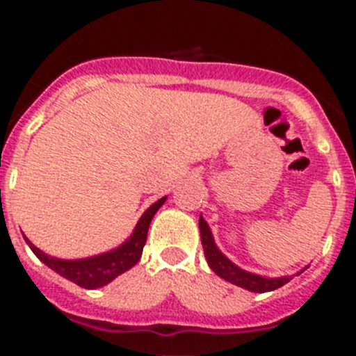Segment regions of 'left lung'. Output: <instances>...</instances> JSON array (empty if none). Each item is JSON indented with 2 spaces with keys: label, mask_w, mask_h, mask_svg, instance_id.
I'll list each match as a JSON object with an SVG mask.
<instances>
[{
  "label": "left lung",
  "mask_w": 356,
  "mask_h": 356,
  "mask_svg": "<svg viewBox=\"0 0 356 356\" xmlns=\"http://www.w3.org/2000/svg\"><path fill=\"white\" fill-rule=\"evenodd\" d=\"M200 234H201V244H203V251H205V259L209 262L210 269L216 273L217 276H221L222 280L229 282V284L237 285V287L246 289L251 292H271L276 289L284 287L292 280V276H278V278H267V276L254 275V273L244 271L238 266H235L232 260L221 253V250L217 248L216 241H213L212 229L207 225L203 216H200ZM307 269V267H305ZM301 269L300 273H296L294 276L301 275L305 271Z\"/></svg>",
  "instance_id": "left-lung-1"
}]
</instances>
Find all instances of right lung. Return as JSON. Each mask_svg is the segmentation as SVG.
<instances>
[{"mask_svg": "<svg viewBox=\"0 0 356 356\" xmlns=\"http://www.w3.org/2000/svg\"><path fill=\"white\" fill-rule=\"evenodd\" d=\"M165 200L168 197H160L159 201H155L140 216L139 222L135 225L131 235L122 242L121 246L105 251V253L94 254V257H87V259H56V257L44 253L39 248L33 246L26 237H24V241H26L30 250L35 253V257L40 262H44L49 269H53L55 273L64 276L65 280H69V282L80 285L83 289H99L103 285L110 284L112 280H115L122 273H127L128 269H131L135 264L139 262L140 257H143V248L146 244L147 228H149L151 219L156 213V210L165 203Z\"/></svg>", "mask_w": 356, "mask_h": 356, "instance_id": "add662e5", "label": "right lung"}]
</instances>
